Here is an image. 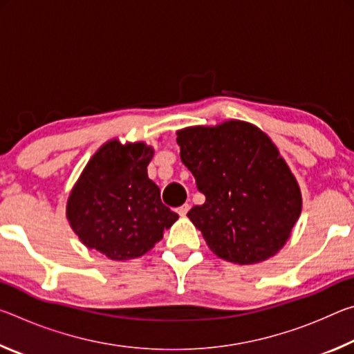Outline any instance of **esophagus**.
Masks as SVG:
<instances>
[{"label":"esophagus","instance_id":"esophagus-1","mask_svg":"<svg viewBox=\"0 0 354 354\" xmlns=\"http://www.w3.org/2000/svg\"><path fill=\"white\" fill-rule=\"evenodd\" d=\"M189 209H190V206L187 205V203H185V205H183V206H179V207H176V212L181 215V217H184L185 214L189 212Z\"/></svg>","mask_w":354,"mask_h":354}]
</instances>
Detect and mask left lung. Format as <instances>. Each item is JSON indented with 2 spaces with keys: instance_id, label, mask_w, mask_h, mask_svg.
<instances>
[{
  "instance_id": "1",
  "label": "left lung",
  "mask_w": 354,
  "mask_h": 354,
  "mask_svg": "<svg viewBox=\"0 0 354 354\" xmlns=\"http://www.w3.org/2000/svg\"><path fill=\"white\" fill-rule=\"evenodd\" d=\"M183 164L206 201L187 212L221 259L248 266L270 259L301 214L298 181L278 147L242 120L176 131Z\"/></svg>"
}]
</instances>
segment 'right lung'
<instances>
[{
	"label": "right lung",
	"instance_id": "add662e5",
	"mask_svg": "<svg viewBox=\"0 0 354 354\" xmlns=\"http://www.w3.org/2000/svg\"><path fill=\"white\" fill-rule=\"evenodd\" d=\"M153 156V147L145 142L111 139L88 159L65 211L87 248L112 261L134 259L148 253L178 220L148 178Z\"/></svg>",
	"mask_w": 354,
	"mask_h": 354
}]
</instances>
